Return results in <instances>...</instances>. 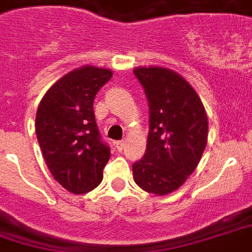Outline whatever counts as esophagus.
Segmentation results:
<instances>
[{
  "label": "esophagus",
  "instance_id": "1",
  "mask_svg": "<svg viewBox=\"0 0 252 252\" xmlns=\"http://www.w3.org/2000/svg\"><path fill=\"white\" fill-rule=\"evenodd\" d=\"M115 145H116V148H118V151H123V148H124V145H126V141H116Z\"/></svg>",
  "mask_w": 252,
  "mask_h": 252
}]
</instances>
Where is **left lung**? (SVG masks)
<instances>
[{
	"label": "left lung",
	"mask_w": 252,
	"mask_h": 252,
	"mask_svg": "<svg viewBox=\"0 0 252 252\" xmlns=\"http://www.w3.org/2000/svg\"><path fill=\"white\" fill-rule=\"evenodd\" d=\"M149 101L147 152L132 166L133 180L151 194L177 190L198 166L207 144L209 122L198 94L176 71L136 67Z\"/></svg>",
	"instance_id": "obj_1"
}]
</instances>
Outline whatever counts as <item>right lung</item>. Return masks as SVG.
Returning a JSON list of instances; mask_svg holds the SVG:
<instances>
[{
    "mask_svg": "<svg viewBox=\"0 0 252 252\" xmlns=\"http://www.w3.org/2000/svg\"><path fill=\"white\" fill-rule=\"evenodd\" d=\"M111 76L104 67L75 68L47 90L36 109V139L47 168L72 194L95 189L111 157L94 113L95 95Z\"/></svg>",
    "mask_w": 252,
    "mask_h": 252,
    "instance_id": "1",
    "label": "right lung"
}]
</instances>
